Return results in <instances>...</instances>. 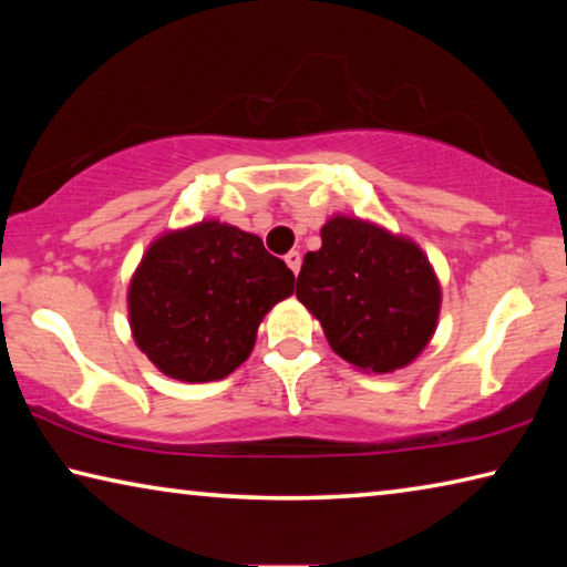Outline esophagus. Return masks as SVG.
I'll list each match as a JSON object with an SVG mask.
<instances>
[{
	"instance_id": "esophagus-1",
	"label": "esophagus",
	"mask_w": 567,
	"mask_h": 567,
	"mask_svg": "<svg viewBox=\"0 0 567 567\" xmlns=\"http://www.w3.org/2000/svg\"><path fill=\"white\" fill-rule=\"evenodd\" d=\"M285 262H287V267H290V270L297 275V272H300V265H302V255L297 252V249H292V252L285 255Z\"/></svg>"
}]
</instances>
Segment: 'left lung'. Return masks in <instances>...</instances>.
<instances>
[{
  "instance_id": "1",
  "label": "left lung",
  "mask_w": 567,
  "mask_h": 567,
  "mask_svg": "<svg viewBox=\"0 0 567 567\" xmlns=\"http://www.w3.org/2000/svg\"><path fill=\"white\" fill-rule=\"evenodd\" d=\"M320 237L297 275V300L354 370L408 368L437 330L443 287L433 262L415 239L372 219L332 215Z\"/></svg>"
}]
</instances>
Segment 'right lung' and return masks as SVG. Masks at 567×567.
<instances>
[{
	"mask_svg": "<svg viewBox=\"0 0 567 567\" xmlns=\"http://www.w3.org/2000/svg\"><path fill=\"white\" fill-rule=\"evenodd\" d=\"M295 290V275L262 239L219 219L165 229L127 287L134 344L172 380L213 382L255 348L265 315Z\"/></svg>",
	"mask_w": 567,
	"mask_h": 567,
	"instance_id": "right-lung-1",
	"label": "right lung"
}]
</instances>
